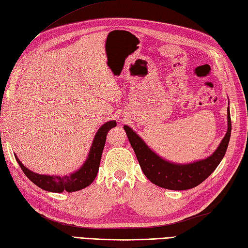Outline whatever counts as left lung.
<instances>
[{
	"label": "left lung",
	"instance_id": "obj_1",
	"mask_svg": "<svg viewBox=\"0 0 248 248\" xmlns=\"http://www.w3.org/2000/svg\"><path fill=\"white\" fill-rule=\"evenodd\" d=\"M227 123L228 129L226 134L215 153L204 160L189 164H175L163 160L153 151H151L142 139L128 125H124V129L145 177L160 187L183 190L199 186L219 166L225 155L231 138L232 122L230 109H227Z\"/></svg>",
	"mask_w": 248,
	"mask_h": 248
}]
</instances>
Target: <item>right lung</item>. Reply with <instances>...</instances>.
Instances as JSON below:
<instances>
[{
    "label": "right lung",
    "mask_w": 248,
    "mask_h": 248,
    "mask_svg": "<svg viewBox=\"0 0 248 248\" xmlns=\"http://www.w3.org/2000/svg\"><path fill=\"white\" fill-rule=\"evenodd\" d=\"M114 126H116L115 120H112V122L107 123L100 126L96 135H95L90 153H89V157L84 163V166L78 172L70 176L61 177L35 174L31 172L27 168H25L23 163L17 159L16 156V158L24 174L39 187L53 193H62L63 190H67L69 193L76 192V190H79L90 186L95 179V177H96L99 169L101 154H103V150L106 143L107 134Z\"/></svg>",
    "instance_id": "1"
}]
</instances>
